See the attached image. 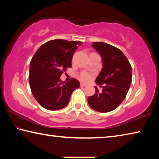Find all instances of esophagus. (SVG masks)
<instances>
[{
	"label": "esophagus",
	"instance_id": "1",
	"mask_svg": "<svg viewBox=\"0 0 159 159\" xmlns=\"http://www.w3.org/2000/svg\"><path fill=\"white\" fill-rule=\"evenodd\" d=\"M85 86H87V85L84 83H80V87H85Z\"/></svg>",
	"mask_w": 159,
	"mask_h": 159
}]
</instances>
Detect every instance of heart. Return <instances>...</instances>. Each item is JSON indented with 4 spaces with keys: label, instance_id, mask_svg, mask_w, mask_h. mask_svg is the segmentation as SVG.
<instances>
[{
    "label": "heart",
    "instance_id": "1",
    "mask_svg": "<svg viewBox=\"0 0 159 159\" xmlns=\"http://www.w3.org/2000/svg\"><path fill=\"white\" fill-rule=\"evenodd\" d=\"M94 76H95V74L93 73H91V72L82 71L81 73H80V74L79 75V79L83 82L88 83L90 82V80H93Z\"/></svg>",
    "mask_w": 159,
    "mask_h": 159
}]
</instances>
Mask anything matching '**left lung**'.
Returning <instances> with one entry per match:
<instances>
[{
	"label": "left lung",
	"instance_id": "1",
	"mask_svg": "<svg viewBox=\"0 0 159 159\" xmlns=\"http://www.w3.org/2000/svg\"><path fill=\"white\" fill-rule=\"evenodd\" d=\"M93 47L101 55L103 65L95 82L104 86L102 93L95 87V93L88 97V102L97 111L109 112L117 108L127 95L132 81L131 65L122 51L111 45L93 42Z\"/></svg>",
	"mask_w": 159,
	"mask_h": 159
}]
</instances>
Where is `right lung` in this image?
Wrapping results in <instances>:
<instances>
[{
  "mask_svg": "<svg viewBox=\"0 0 159 159\" xmlns=\"http://www.w3.org/2000/svg\"><path fill=\"white\" fill-rule=\"evenodd\" d=\"M80 41L51 40L42 45L32 57L29 67V85L34 98L43 108L55 111L68 104L73 91L80 83L71 79L62 82L60 76L71 67V60Z\"/></svg>",
  "mask_w": 159,
  "mask_h": 159,
  "instance_id": "add662e5",
  "label": "right lung"
}]
</instances>
